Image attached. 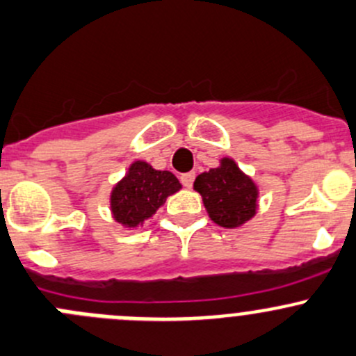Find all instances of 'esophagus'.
Masks as SVG:
<instances>
[{"mask_svg": "<svg viewBox=\"0 0 356 356\" xmlns=\"http://www.w3.org/2000/svg\"><path fill=\"white\" fill-rule=\"evenodd\" d=\"M193 179H195V173H193V171L181 175V183L186 186V188H190V186L193 185Z\"/></svg>", "mask_w": 356, "mask_h": 356, "instance_id": "34e87169", "label": "esophagus"}]
</instances>
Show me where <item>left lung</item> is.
Wrapping results in <instances>:
<instances>
[{
    "instance_id": "obj_1",
    "label": "left lung",
    "mask_w": 356,
    "mask_h": 356,
    "mask_svg": "<svg viewBox=\"0 0 356 356\" xmlns=\"http://www.w3.org/2000/svg\"><path fill=\"white\" fill-rule=\"evenodd\" d=\"M193 186L202 195L211 220L220 227L235 228L254 216L258 190L232 159L199 175Z\"/></svg>"
}]
</instances>
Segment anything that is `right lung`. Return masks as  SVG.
Returning <instances> with one entry per match:
<instances>
[{"label": "right lung", "instance_id": "add662e5", "mask_svg": "<svg viewBox=\"0 0 356 356\" xmlns=\"http://www.w3.org/2000/svg\"><path fill=\"white\" fill-rule=\"evenodd\" d=\"M179 188L181 185L173 173L157 171L150 164L136 161L112 190V214L124 227H138L163 206L168 195Z\"/></svg>", "mask_w": 356, "mask_h": 356}]
</instances>
